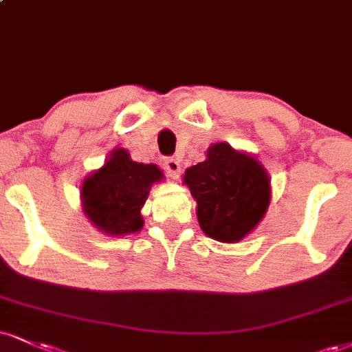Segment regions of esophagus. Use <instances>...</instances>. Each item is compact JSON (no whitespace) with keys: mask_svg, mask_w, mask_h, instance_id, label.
<instances>
[{"mask_svg":"<svg viewBox=\"0 0 352 352\" xmlns=\"http://www.w3.org/2000/svg\"><path fill=\"white\" fill-rule=\"evenodd\" d=\"M164 168H165V172L168 173V177H170V179H173V180H177L180 177V170H182V167H180V164L177 162L175 159H167L164 162Z\"/></svg>","mask_w":352,"mask_h":352,"instance_id":"obj_1","label":"esophagus"}]
</instances>
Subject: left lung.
I'll return each mask as SVG.
<instances>
[{"instance_id":"left-lung-1","label":"left lung","mask_w":352,"mask_h":352,"mask_svg":"<svg viewBox=\"0 0 352 352\" xmlns=\"http://www.w3.org/2000/svg\"><path fill=\"white\" fill-rule=\"evenodd\" d=\"M184 184L197 201L201 231L226 244L239 243L256 230L272 197L264 165L228 142L211 144L206 159L185 170Z\"/></svg>"}]
</instances>
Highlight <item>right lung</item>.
<instances>
[{
	"mask_svg": "<svg viewBox=\"0 0 352 352\" xmlns=\"http://www.w3.org/2000/svg\"><path fill=\"white\" fill-rule=\"evenodd\" d=\"M164 180L155 164H139L129 152L116 147L100 168L88 173L80 187L83 214L93 226L111 238L141 231V210L152 185Z\"/></svg>",
	"mask_w": 352,
	"mask_h": 352,
	"instance_id": "add662e5",
	"label": "right lung"
}]
</instances>
